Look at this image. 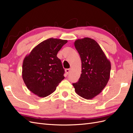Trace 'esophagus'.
Masks as SVG:
<instances>
[{"mask_svg": "<svg viewBox=\"0 0 133 133\" xmlns=\"http://www.w3.org/2000/svg\"><path fill=\"white\" fill-rule=\"evenodd\" d=\"M65 72L66 74H68V73H69L70 72V69H65Z\"/></svg>", "mask_w": 133, "mask_h": 133, "instance_id": "obj_1", "label": "esophagus"}]
</instances>
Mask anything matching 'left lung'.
<instances>
[{
  "label": "left lung",
  "mask_w": 133,
  "mask_h": 133,
  "mask_svg": "<svg viewBox=\"0 0 133 133\" xmlns=\"http://www.w3.org/2000/svg\"><path fill=\"white\" fill-rule=\"evenodd\" d=\"M74 44L81 57L82 73L79 81L73 86L78 95L91 99L98 95L107 85L110 75V61L92 39H77Z\"/></svg>",
  "instance_id": "8db88e82"
}]
</instances>
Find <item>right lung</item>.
I'll return each mask as SVG.
<instances>
[{
    "instance_id": "obj_1",
    "label": "right lung",
    "mask_w": 133,
    "mask_h": 133,
    "mask_svg": "<svg viewBox=\"0 0 133 133\" xmlns=\"http://www.w3.org/2000/svg\"><path fill=\"white\" fill-rule=\"evenodd\" d=\"M67 42L50 38L38 44L24 57L23 79L28 90L38 97H45L54 92L65 78L64 69L57 55Z\"/></svg>"
}]
</instances>
